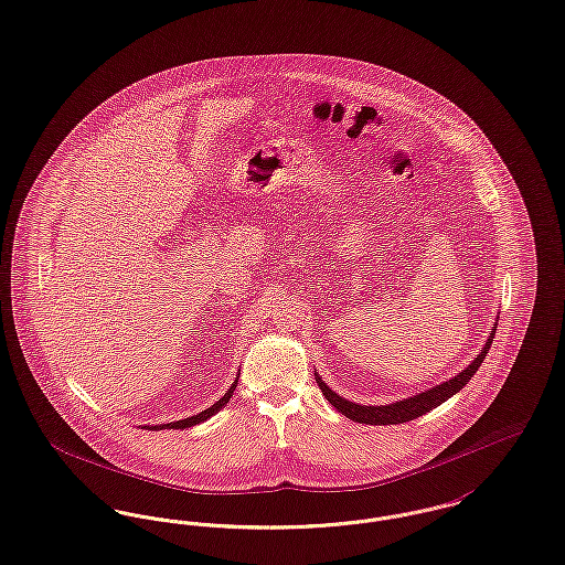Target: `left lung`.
I'll return each instance as SVG.
<instances>
[{"mask_svg":"<svg viewBox=\"0 0 565 565\" xmlns=\"http://www.w3.org/2000/svg\"><path fill=\"white\" fill-rule=\"evenodd\" d=\"M495 331H498V327H493V331L487 339V345L482 348L478 359L471 365L465 366L459 375H455L452 380H448L439 386H433L425 393H418L416 397L403 398V401L391 403V405H356V403L345 401V398L339 397L337 393H332L331 388L322 382L320 375H316V382H318L322 395L329 398L332 407L337 412H341L343 416H348L350 420H354V423H361V425H401V423H409V420L431 412L433 407L441 405L446 398L457 395L463 388L465 384L473 377V373L478 371V366L482 365L484 356L489 354V348L495 339Z\"/></svg>","mask_w":565,"mask_h":565,"instance_id":"1","label":"left lung"}]
</instances>
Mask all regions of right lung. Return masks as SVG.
Segmentation results:
<instances>
[{
    "label": "right lung",
    "instance_id": "add662e5",
    "mask_svg": "<svg viewBox=\"0 0 565 565\" xmlns=\"http://www.w3.org/2000/svg\"><path fill=\"white\" fill-rule=\"evenodd\" d=\"M234 388H236V380H234L233 386L228 388V393L224 395V397L220 398L217 403H213L211 407H206L204 412H200L196 416H190V418H183V420H177V423H168V425H156V427H149V429H153V431H162V429H188V427H194V425H199L202 420H206V418H211L215 412H220L231 397H233Z\"/></svg>",
    "mask_w": 565,
    "mask_h": 565
}]
</instances>
